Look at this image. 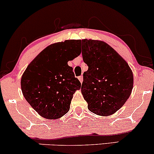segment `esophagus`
<instances>
[{
	"instance_id": "obj_1",
	"label": "esophagus",
	"mask_w": 154,
	"mask_h": 154,
	"mask_svg": "<svg viewBox=\"0 0 154 154\" xmlns=\"http://www.w3.org/2000/svg\"><path fill=\"white\" fill-rule=\"evenodd\" d=\"M79 80L80 81L81 83L83 82V75H81V76L79 77Z\"/></svg>"
}]
</instances>
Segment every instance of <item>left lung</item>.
<instances>
[{
  "label": "left lung",
  "instance_id": "obj_1",
  "mask_svg": "<svg viewBox=\"0 0 154 154\" xmlns=\"http://www.w3.org/2000/svg\"><path fill=\"white\" fill-rule=\"evenodd\" d=\"M82 56L88 69L83 73L81 93L88 110L101 116L113 114L131 94V69L111 45L102 41L83 39Z\"/></svg>",
  "mask_w": 154,
  "mask_h": 154
}]
</instances>
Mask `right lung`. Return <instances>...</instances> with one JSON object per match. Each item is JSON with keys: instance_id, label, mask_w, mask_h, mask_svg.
Wrapping results in <instances>:
<instances>
[{"instance_id": "right-lung-1", "label": "right lung", "mask_w": 154, "mask_h": 154, "mask_svg": "<svg viewBox=\"0 0 154 154\" xmlns=\"http://www.w3.org/2000/svg\"><path fill=\"white\" fill-rule=\"evenodd\" d=\"M79 40H66L49 45L35 57L23 73V95L40 116L58 119L70 109L75 91L81 83L68 65L81 54Z\"/></svg>"}]
</instances>
